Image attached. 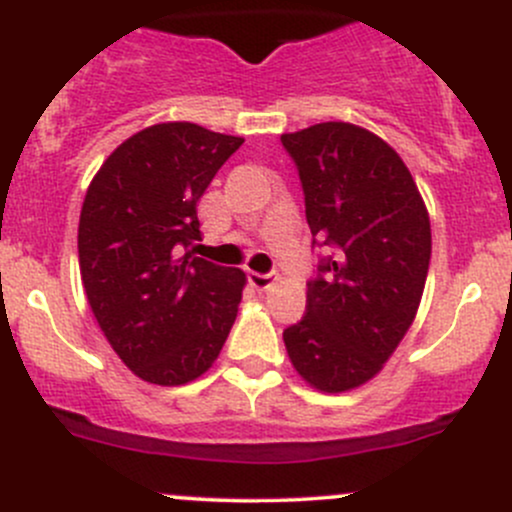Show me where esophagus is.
Here are the masks:
<instances>
[{
  "mask_svg": "<svg viewBox=\"0 0 512 512\" xmlns=\"http://www.w3.org/2000/svg\"><path fill=\"white\" fill-rule=\"evenodd\" d=\"M277 282V272H250V284L255 289H260V292H265V289H270L272 284Z\"/></svg>",
  "mask_w": 512,
  "mask_h": 512,
  "instance_id": "obj_1",
  "label": "esophagus"
}]
</instances>
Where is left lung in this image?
I'll return each instance as SVG.
<instances>
[{"instance_id":"8db88e82","label":"left lung","mask_w":512,"mask_h":512,"mask_svg":"<svg viewBox=\"0 0 512 512\" xmlns=\"http://www.w3.org/2000/svg\"><path fill=\"white\" fill-rule=\"evenodd\" d=\"M282 147L314 245L328 247L284 346L306 383L346 392L380 373L412 326L432 257L429 215L405 161L368 129L321 122L282 134Z\"/></svg>"}]
</instances>
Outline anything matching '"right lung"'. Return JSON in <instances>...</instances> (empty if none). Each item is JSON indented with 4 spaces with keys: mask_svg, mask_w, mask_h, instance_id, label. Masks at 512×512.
I'll return each instance as SVG.
<instances>
[{
    "mask_svg": "<svg viewBox=\"0 0 512 512\" xmlns=\"http://www.w3.org/2000/svg\"><path fill=\"white\" fill-rule=\"evenodd\" d=\"M242 137L164 122L122 142L85 193L78 260L88 304L122 363L154 385H184L218 358L245 272L193 257L196 206Z\"/></svg>",
    "mask_w": 512,
    "mask_h": 512,
    "instance_id": "1",
    "label": "right lung"
}]
</instances>
